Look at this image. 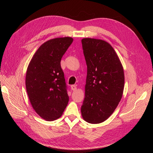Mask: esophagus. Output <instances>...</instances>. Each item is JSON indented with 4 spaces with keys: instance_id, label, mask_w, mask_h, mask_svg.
<instances>
[{
    "instance_id": "esophagus-1",
    "label": "esophagus",
    "mask_w": 153,
    "mask_h": 153,
    "mask_svg": "<svg viewBox=\"0 0 153 153\" xmlns=\"http://www.w3.org/2000/svg\"><path fill=\"white\" fill-rule=\"evenodd\" d=\"M71 90H73V91H74V90H76V85H71Z\"/></svg>"
}]
</instances>
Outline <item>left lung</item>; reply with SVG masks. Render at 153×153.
I'll use <instances>...</instances> for the list:
<instances>
[{
	"label": "left lung",
	"mask_w": 153,
	"mask_h": 153,
	"mask_svg": "<svg viewBox=\"0 0 153 153\" xmlns=\"http://www.w3.org/2000/svg\"><path fill=\"white\" fill-rule=\"evenodd\" d=\"M82 43L87 77L81 112L87 123L99 124L112 115L120 101L124 69L114 49L106 41L84 38Z\"/></svg>",
	"instance_id": "8db88e82"
}]
</instances>
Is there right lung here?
<instances>
[{"label":"right lung","mask_w":153,"mask_h":153,"mask_svg":"<svg viewBox=\"0 0 153 153\" xmlns=\"http://www.w3.org/2000/svg\"><path fill=\"white\" fill-rule=\"evenodd\" d=\"M73 40L66 37L46 41L35 52L27 68L25 85L30 102L37 114L45 120L61 117L68 104L60 63Z\"/></svg>","instance_id":"obj_1"}]
</instances>
